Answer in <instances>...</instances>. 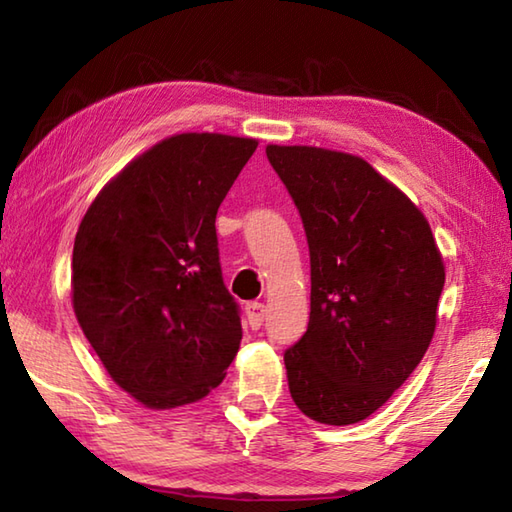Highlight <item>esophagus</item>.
Returning <instances> with one entry per match:
<instances>
[{
  "label": "esophagus",
  "mask_w": 512,
  "mask_h": 512,
  "mask_svg": "<svg viewBox=\"0 0 512 512\" xmlns=\"http://www.w3.org/2000/svg\"><path fill=\"white\" fill-rule=\"evenodd\" d=\"M264 316H266V307L262 302H248L246 305V318H248V325L253 329H259L264 323Z\"/></svg>",
  "instance_id": "esophagus-1"
}]
</instances>
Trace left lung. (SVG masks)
<instances>
[{
    "label": "left lung",
    "instance_id": "1",
    "mask_svg": "<svg viewBox=\"0 0 512 512\" xmlns=\"http://www.w3.org/2000/svg\"><path fill=\"white\" fill-rule=\"evenodd\" d=\"M266 158L309 244V325L284 352L291 397L316 422L366 420L429 348L443 257L422 212L366 160L277 144Z\"/></svg>",
    "mask_w": 512,
    "mask_h": 512
}]
</instances>
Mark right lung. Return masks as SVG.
<instances>
[{
  "mask_svg": "<svg viewBox=\"0 0 512 512\" xmlns=\"http://www.w3.org/2000/svg\"><path fill=\"white\" fill-rule=\"evenodd\" d=\"M255 149L250 137H167L101 189L76 232L74 314L108 375L149 409L201 400L239 350L214 221Z\"/></svg>",
  "mask_w": 512,
  "mask_h": 512,
  "instance_id": "1",
  "label": "right lung"
}]
</instances>
